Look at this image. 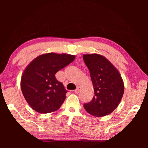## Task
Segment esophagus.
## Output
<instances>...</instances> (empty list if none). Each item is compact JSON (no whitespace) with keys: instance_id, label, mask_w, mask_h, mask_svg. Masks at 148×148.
<instances>
[{"instance_id":"1","label":"esophagus","mask_w":148,"mask_h":148,"mask_svg":"<svg viewBox=\"0 0 148 148\" xmlns=\"http://www.w3.org/2000/svg\"><path fill=\"white\" fill-rule=\"evenodd\" d=\"M81 90H82V88H81V87H77V88H76V90H75V92L76 94H79Z\"/></svg>"}]
</instances>
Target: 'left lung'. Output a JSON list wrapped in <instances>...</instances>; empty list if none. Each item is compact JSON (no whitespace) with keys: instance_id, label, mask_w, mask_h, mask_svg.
<instances>
[{"instance_id":"obj_1","label":"left lung","mask_w":148,"mask_h":148,"mask_svg":"<svg viewBox=\"0 0 148 148\" xmlns=\"http://www.w3.org/2000/svg\"><path fill=\"white\" fill-rule=\"evenodd\" d=\"M90 73L94 96L90 102L84 104L89 114L104 116L119 106L124 94V83L119 71L104 56L98 54L83 55Z\"/></svg>"}]
</instances>
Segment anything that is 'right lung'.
<instances>
[{"label":"right lung","mask_w":148,"mask_h":148,"mask_svg":"<svg viewBox=\"0 0 148 148\" xmlns=\"http://www.w3.org/2000/svg\"><path fill=\"white\" fill-rule=\"evenodd\" d=\"M75 58L71 54L50 52L38 56L28 64L22 74L21 89L32 109L46 114L60 108L67 91L55 74Z\"/></svg>","instance_id":"right-lung-1"}]
</instances>
